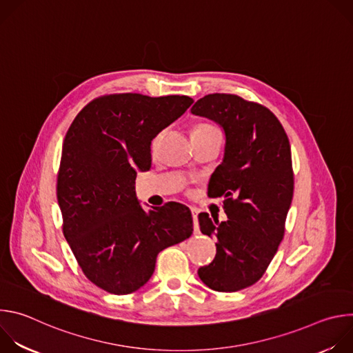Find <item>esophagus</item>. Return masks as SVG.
<instances>
[{"mask_svg": "<svg viewBox=\"0 0 353 353\" xmlns=\"http://www.w3.org/2000/svg\"><path fill=\"white\" fill-rule=\"evenodd\" d=\"M191 214H192V221H194V229H195V232H198V210L191 208Z\"/></svg>", "mask_w": 353, "mask_h": 353, "instance_id": "obj_1", "label": "esophagus"}]
</instances>
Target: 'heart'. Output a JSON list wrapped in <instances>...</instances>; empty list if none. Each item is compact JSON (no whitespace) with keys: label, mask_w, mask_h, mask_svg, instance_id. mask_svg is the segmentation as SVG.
Wrapping results in <instances>:
<instances>
[{"label":"heart","mask_w":353,"mask_h":353,"mask_svg":"<svg viewBox=\"0 0 353 353\" xmlns=\"http://www.w3.org/2000/svg\"><path fill=\"white\" fill-rule=\"evenodd\" d=\"M208 128H215V127H212V125H207V124H201V125H196V127L194 128V131H199V130H208Z\"/></svg>","instance_id":"1"}]
</instances>
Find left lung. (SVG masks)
I'll return each mask as SVG.
<instances>
[{
  "label": "left lung",
  "instance_id": "obj_1",
  "mask_svg": "<svg viewBox=\"0 0 353 353\" xmlns=\"http://www.w3.org/2000/svg\"><path fill=\"white\" fill-rule=\"evenodd\" d=\"M191 113L225 132L223 159L208 195L225 199L228 221L198 215L201 232L218 240L214 261L198 276L214 290L237 292L264 275L283 239L293 196L289 139L272 112L236 94H207Z\"/></svg>",
  "mask_w": 353,
  "mask_h": 353
}]
</instances>
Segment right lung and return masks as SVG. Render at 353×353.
I'll use <instances>...</instances> for the list:
<instances>
[{
	"label": "right lung",
	"mask_w": 353,
	"mask_h": 353,
	"mask_svg": "<svg viewBox=\"0 0 353 353\" xmlns=\"http://www.w3.org/2000/svg\"><path fill=\"white\" fill-rule=\"evenodd\" d=\"M192 102L109 94L88 103L67 131L57 177L63 232L86 278L109 293L142 288L161 251L192 233L185 205L145 211L135 194L137 173L152 162L150 142Z\"/></svg>",
	"instance_id": "obj_1"
}]
</instances>
